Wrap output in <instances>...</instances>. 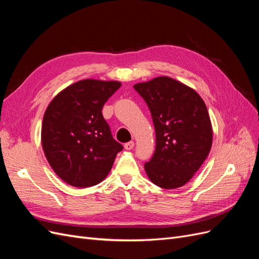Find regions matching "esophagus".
Wrapping results in <instances>:
<instances>
[{
    "mask_svg": "<svg viewBox=\"0 0 259 259\" xmlns=\"http://www.w3.org/2000/svg\"><path fill=\"white\" fill-rule=\"evenodd\" d=\"M134 146H135L134 142H130V143H126L124 145V148L126 149V150H132V149L134 148Z\"/></svg>",
    "mask_w": 259,
    "mask_h": 259,
    "instance_id": "esophagus-1",
    "label": "esophagus"
}]
</instances>
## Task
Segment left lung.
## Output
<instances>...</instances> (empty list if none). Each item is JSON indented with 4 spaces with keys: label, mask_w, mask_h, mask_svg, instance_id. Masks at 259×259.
Returning a JSON list of instances; mask_svg holds the SVG:
<instances>
[{
    "label": "left lung",
    "mask_w": 259,
    "mask_h": 259,
    "mask_svg": "<svg viewBox=\"0 0 259 259\" xmlns=\"http://www.w3.org/2000/svg\"><path fill=\"white\" fill-rule=\"evenodd\" d=\"M155 128V151L145 163L148 178L163 189L183 187L207 158L213 127L204 100L190 86L169 76L137 83Z\"/></svg>",
    "instance_id": "8db88e82"
}]
</instances>
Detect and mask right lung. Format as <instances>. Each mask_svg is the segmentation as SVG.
<instances>
[{
  "mask_svg": "<svg viewBox=\"0 0 259 259\" xmlns=\"http://www.w3.org/2000/svg\"><path fill=\"white\" fill-rule=\"evenodd\" d=\"M120 86L119 81H77L60 91L46 108L42 148L53 170L68 185L88 188L101 183L123 149L101 113Z\"/></svg>",
  "mask_w": 259,
  "mask_h": 259,
  "instance_id": "obj_1",
  "label": "right lung"
}]
</instances>
